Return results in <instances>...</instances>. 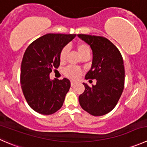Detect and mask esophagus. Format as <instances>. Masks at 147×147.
Here are the masks:
<instances>
[{"mask_svg": "<svg viewBox=\"0 0 147 147\" xmlns=\"http://www.w3.org/2000/svg\"><path fill=\"white\" fill-rule=\"evenodd\" d=\"M77 82H75V81H71V86H74V85H75V84H76Z\"/></svg>", "mask_w": 147, "mask_h": 147, "instance_id": "esophagus-1", "label": "esophagus"}]
</instances>
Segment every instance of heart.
<instances>
[{
  "label": "heart",
  "mask_w": 147,
  "mask_h": 147,
  "mask_svg": "<svg viewBox=\"0 0 147 147\" xmlns=\"http://www.w3.org/2000/svg\"><path fill=\"white\" fill-rule=\"evenodd\" d=\"M76 49L78 50V53H79L80 56L82 58L85 57H90V47L86 43H84V42H78L76 45ZM67 53V47H65L64 48H62L60 53H59V60H60V62H65V59H66ZM63 73L67 78H69V79L77 80L82 75V70L80 68L76 67L69 66L64 69Z\"/></svg>",
  "instance_id": "heart-1"
}]
</instances>
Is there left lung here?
<instances>
[{"instance_id":"left-lung-1","label":"left lung","mask_w":147,"mask_h":147,"mask_svg":"<svg viewBox=\"0 0 147 147\" xmlns=\"http://www.w3.org/2000/svg\"><path fill=\"white\" fill-rule=\"evenodd\" d=\"M92 51L91 69L85 79H96L95 85L85 89L79 96L80 106L95 116L111 111L117 104L124 88L125 70L123 57L118 48L102 36L78 34Z\"/></svg>"}]
</instances>
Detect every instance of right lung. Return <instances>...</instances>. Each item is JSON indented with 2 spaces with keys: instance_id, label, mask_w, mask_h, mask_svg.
Wrapping results in <instances>:
<instances>
[{
  "instance_id": "right-lung-1",
  "label": "right lung",
  "mask_w": 147,
  "mask_h": 147,
  "mask_svg": "<svg viewBox=\"0 0 147 147\" xmlns=\"http://www.w3.org/2000/svg\"><path fill=\"white\" fill-rule=\"evenodd\" d=\"M76 34H47L25 51L21 67V84L28 105L37 113L51 115L63 105L70 81L50 80L49 74L60 64L59 53Z\"/></svg>"
}]
</instances>
